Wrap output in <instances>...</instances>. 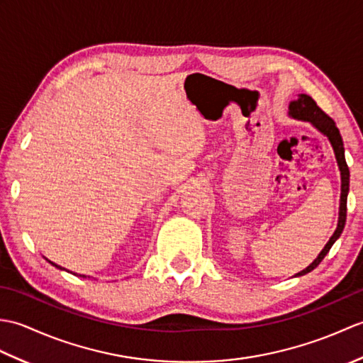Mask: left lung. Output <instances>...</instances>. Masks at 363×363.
<instances>
[{
    "mask_svg": "<svg viewBox=\"0 0 363 363\" xmlns=\"http://www.w3.org/2000/svg\"><path fill=\"white\" fill-rule=\"evenodd\" d=\"M289 115L295 120L311 123L315 129L320 130L323 135L328 137V140L330 142V145H333L337 165H338V169H340V179H342V194H340V207H338L337 229L334 230L333 237L329 238V242L325 245V248L321 250L317 259H315L306 269H303V272L296 273L295 274L296 277V276H304L307 273H311L313 268H317L320 265V262L325 259V256L329 252V250L333 248V245L335 243L337 238L343 233V228L346 223V199H348V194H350V168L346 165V160H345V146H343L340 130H338V128L335 126L334 120L328 117V115L320 109L317 103H315L309 95L301 94L298 95V99H295V101H290Z\"/></svg>",
    "mask_w": 363,
    "mask_h": 363,
    "instance_id": "obj_1",
    "label": "left lung"
}]
</instances>
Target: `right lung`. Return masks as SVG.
Masks as SVG:
<instances>
[{"label": "right lung", "instance_id": "obj_1", "mask_svg": "<svg viewBox=\"0 0 363 363\" xmlns=\"http://www.w3.org/2000/svg\"><path fill=\"white\" fill-rule=\"evenodd\" d=\"M46 260H48V259H46ZM50 262V264L52 265V267H56V268H59V269H64V272H68V269H65V268H62V267H60V265H57V264H54V262H51V260H48ZM72 273V272H70ZM73 274H76V273H73ZM76 276H82V277H87V276H84V274H76Z\"/></svg>", "mask_w": 363, "mask_h": 363}]
</instances>
